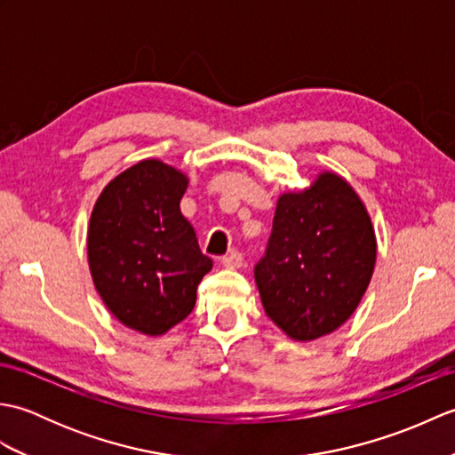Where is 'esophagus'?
Segmentation results:
<instances>
[{
    "instance_id": "obj_1",
    "label": "esophagus",
    "mask_w": 455,
    "mask_h": 455,
    "mask_svg": "<svg viewBox=\"0 0 455 455\" xmlns=\"http://www.w3.org/2000/svg\"><path fill=\"white\" fill-rule=\"evenodd\" d=\"M220 264L225 266V267H233V269H236V267L243 266V254H240L238 250H233V252H228L225 258L220 259Z\"/></svg>"
}]
</instances>
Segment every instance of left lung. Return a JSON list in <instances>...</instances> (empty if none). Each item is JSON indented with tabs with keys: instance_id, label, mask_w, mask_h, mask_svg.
I'll return each instance as SVG.
<instances>
[{
	"instance_id": "8db88e82",
	"label": "left lung",
	"mask_w": 455,
	"mask_h": 455,
	"mask_svg": "<svg viewBox=\"0 0 455 455\" xmlns=\"http://www.w3.org/2000/svg\"><path fill=\"white\" fill-rule=\"evenodd\" d=\"M377 240L362 197L340 173L277 197L267 252L254 269L266 315L297 342L340 328L371 282Z\"/></svg>"
}]
</instances>
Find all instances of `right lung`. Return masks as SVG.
Instances as JSON below:
<instances>
[{
  "instance_id": "right-lung-1",
  "label": "right lung",
  "mask_w": 455,
  "mask_h": 455,
  "mask_svg": "<svg viewBox=\"0 0 455 455\" xmlns=\"http://www.w3.org/2000/svg\"><path fill=\"white\" fill-rule=\"evenodd\" d=\"M188 186L181 170L147 158L115 176L92 211L93 285L111 315L144 336H162L181 323L212 267L180 211Z\"/></svg>"
}]
</instances>
